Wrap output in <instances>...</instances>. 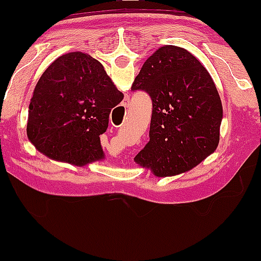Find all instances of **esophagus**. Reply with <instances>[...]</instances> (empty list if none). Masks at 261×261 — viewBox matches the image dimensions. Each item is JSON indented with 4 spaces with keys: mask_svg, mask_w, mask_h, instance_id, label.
I'll use <instances>...</instances> for the list:
<instances>
[{
    "mask_svg": "<svg viewBox=\"0 0 261 261\" xmlns=\"http://www.w3.org/2000/svg\"><path fill=\"white\" fill-rule=\"evenodd\" d=\"M122 107H124V108H127L128 107V99H125L124 103H122Z\"/></svg>",
    "mask_w": 261,
    "mask_h": 261,
    "instance_id": "34e87169",
    "label": "esophagus"
}]
</instances>
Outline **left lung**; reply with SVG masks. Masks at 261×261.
I'll return each mask as SVG.
<instances>
[{
	"mask_svg": "<svg viewBox=\"0 0 261 261\" xmlns=\"http://www.w3.org/2000/svg\"><path fill=\"white\" fill-rule=\"evenodd\" d=\"M133 91L152 99L149 141L135 162L155 176L193 169L216 151L223 118L214 80L188 50L163 45L146 60Z\"/></svg>",
	"mask_w": 261,
	"mask_h": 261,
	"instance_id": "left-lung-1",
	"label": "left lung"
}]
</instances>
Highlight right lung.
<instances>
[{"instance_id":"obj_1","label":"right lung","mask_w":261,"mask_h":261,"mask_svg":"<svg viewBox=\"0 0 261 261\" xmlns=\"http://www.w3.org/2000/svg\"><path fill=\"white\" fill-rule=\"evenodd\" d=\"M122 98L98 60L81 51L65 54L35 86L28 110V139L40 153L55 161L81 167L103 160L99 136Z\"/></svg>"}]
</instances>
